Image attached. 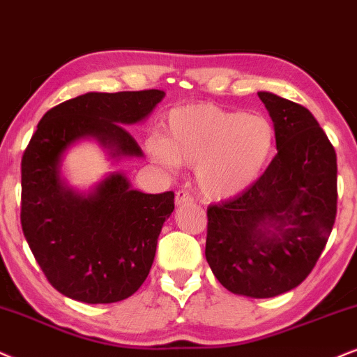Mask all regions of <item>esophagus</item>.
<instances>
[{"label": "esophagus", "instance_id": "obj_1", "mask_svg": "<svg viewBox=\"0 0 357 357\" xmlns=\"http://www.w3.org/2000/svg\"><path fill=\"white\" fill-rule=\"evenodd\" d=\"M176 206H183V204H191V202L194 201L192 196L189 194L188 191H184V189H181V191L176 192Z\"/></svg>", "mask_w": 357, "mask_h": 357}]
</instances>
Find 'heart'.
<instances>
[{"instance_id": "obj_1", "label": "heart", "mask_w": 357, "mask_h": 357, "mask_svg": "<svg viewBox=\"0 0 357 357\" xmlns=\"http://www.w3.org/2000/svg\"><path fill=\"white\" fill-rule=\"evenodd\" d=\"M163 135H151L148 153L173 171L197 165L196 183L211 199L236 196L257 181L275 146L273 125L260 115H245L212 103L171 110Z\"/></svg>"}]
</instances>
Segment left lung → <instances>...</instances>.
<instances>
[{
	"label": "left lung",
	"mask_w": 357,
	"mask_h": 357,
	"mask_svg": "<svg viewBox=\"0 0 357 357\" xmlns=\"http://www.w3.org/2000/svg\"><path fill=\"white\" fill-rule=\"evenodd\" d=\"M277 155L238 196L207 207V264L236 295L272 298L298 287L336 219V151L308 108L259 92Z\"/></svg>",
	"instance_id": "left-lung-1"
}]
</instances>
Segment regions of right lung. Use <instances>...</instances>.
Listing matches in <instances>:
<instances>
[{
    "mask_svg": "<svg viewBox=\"0 0 357 357\" xmlns=\"http://www.w3.org/2000/svg\"><path fill=\"white\" fill-rule=\"evenodd\" d=\"M163 97L151 89L70 98L40 119L22 155V232L49 283L72 300L115 303L143 285L174 192L137 191L114 173L80 194L61 179L62 155L72 143L96 138L112 158L143 156L125 126L145 120Z\"/></svg>",
    "mask_w": 357,
    "mask_h": 357,
    "instance_id": "obj_1",
    "label": "right lung"
}]
</instances>
